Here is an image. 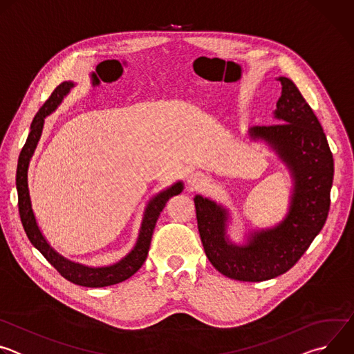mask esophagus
Instances as JSON below:
<instances>
[{
  "label": "esophagus",
  "mask_w": 354,
  "mask_h": 354,
  "mask_svg": "<svg viewBox=\"0 0 354 354\" xmlns=\"http://www.w3.org/2000/svg\"><path fill=\"white\" fill-rule=\"evenodd\" d=\"M206 182H207L206 175L198 172V171H192V172L187 175V183H189L192 187H194V189L201 187Z\"/></svg>",
  "instance_id": "1"
}]
</instances>
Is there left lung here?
Returning <instances> with one entry per match:
<instances>
[{"mask_svg":"<svg viewBox=\"0 0 354 354\" xmlns=\"http://www.w3.org/2000/svg\"><path fill=\"white\" fill-rule=\"evenodd\" d=\"M281 96L274 118L280 123L255 126L252 140L262 138L291 172L294 187L288 213L276 227L250 234L248 243L227 238L228 212L197 194V227L210 263L239 281H265L290 270L321 232L329 213L333 157L322 126L295 84L280 77Z\"/></svg>","mask_w":354,"mask_h":354,"instance_id":"1","label":"left lung"}]
</instances>
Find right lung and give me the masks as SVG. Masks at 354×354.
Segmentation results:
<instances>
[{"instance_id": "obj_1", "label": "right lung", "mask_w": 354, "mask_h": 354, "mask_svg": "<svg viewBox=\"0 0 354 354\" xmlns=\"http://www.w3.org/2000/svg\"><path fill=\"white\" fill-rule=\"evenodd\" d=\"M74 86L71 81L62 82L53 92L48 96V99L43 104V106L39 109L36 113L32 124H30V133L28 136V140L21 151L19 160H18V167H17V190H18V209H19V216L21 221L24 225V230L32 242V245L40 252V254L47 259V262L52 265L64 279L68 281L84 286V287H106L112 284L122 283L131 277L145 262L147 255H148V249L151 243V238H153V232L157 224V220L165 207L167 201L175 196L179 194L183 190V183L178 182L168 187L167 190H162L158 193L156 197L149 200V203L147 205L138 239L136 242V246L130 254L123 258L120 262L112 265V266H105V268H88L80 263H74L62 255H59L57 252L47 243L44 236L41 235L35 214L32 212V205H30V196H29V189H28V168H29V161L35 153V148L39 142V138L41 136L43 124H44V118L47 115L56 111V108L62 104L63 97L70 92V89Z\"/></svg>"}]
</instances>
